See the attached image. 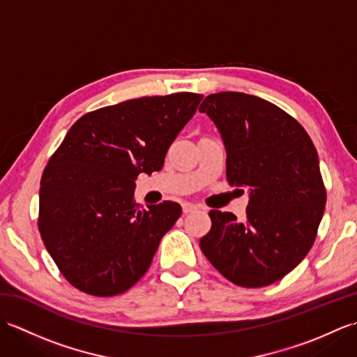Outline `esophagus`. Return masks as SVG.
Segmentation results:
<instances>
[{"label":"esophagus","instance_id":"34e87169","mask_svg":"<svg viewBox=\"0 0 357 357\" xmlns=\"http://www.w3.org/2000/svg\"><path fill=\"white\" fill-rule=\"evenodd\" d=\"M196 210H198V206H195V204H192V202H184V204H183L184 215L192 213V211H196Z\"/></svg>","mask_w":357,"mask_h":357}]
</instances>
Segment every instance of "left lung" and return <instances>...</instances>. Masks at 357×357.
<instances>
[{"mask_svg": "<svg viewBox=\"0 0 357 357\" xmlns=\"http://www.w3.org/2000/svg\"><path fill=\"white\" fill-rule=\"evenodd\" d=\"M199 112L221 132L229 184L250 190L245 222L210 211L202 253L236 285L278 282L307 256L324 216L327 192L314 144L293 116L253 95L211 93Z\"/></svg>", "mask_w": 357, "mask_h": 357, "instance_id": "left-lung-1", "label": "left lung"}]
</instances>
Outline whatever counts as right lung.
Returning <instances> with one entry per match:
<instances>
[{
	"label": "right lung",
	"mask_w": 357,
	"mask_h": 357,
	"mask_svg": "<svg viewBox=\"0 0 357 357\" xmlns=\"http://www.w3.org/2000/svg\"><path fill=\"white\" fill-rule=\"evenodd\" d=\"M202 95L144 96L86 113L49 159L38 229L69 282L92 296L127 291L146 275L159 242L183 213L176 202L141 208L139 173L162 169Z\"/></svg>",
	"instance_id": "add662e5"
}]
</instances>
